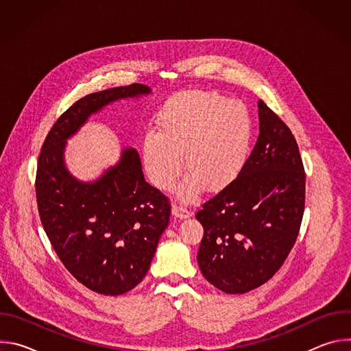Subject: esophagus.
I'll return each mask as SVG.
<instances>
[{"instance_id": "1", "label": "esophagus", "mask_w": 351, "mask_h": 351, "mask_svg": "<svg viewBox=\"0 0 351 351\" xmlns=\"http://www.w3.org/2000/svg\"><path fill=\"white\" fill-rule=\"evenodd\" d=\"M191 210H189L187 207L182 206V204H175L172 207V215L178 219H184V218H189L191 215Z\"/></svg>"}]
</instances>
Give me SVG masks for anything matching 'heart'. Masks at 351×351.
<instances>
[{
    "label": "heart",
    "instance_id": "b5f03b06",
    "mask_svg": "<svg viewBox=\"0 0 351 351\" xmlns=\"http://www.w3.org/2000/svg\"><path fill=\"white\" fill-rule=\"evenodd\" d=\"M158 132L143 141V162L152 182L171 189L183 157L189 173L182 195L193 198L199 186L217 191L229 186L244 169L254 138V118L245 103L218 91H183L165 103Z\"/></svg>",
    "mask_w": 351,
    "mask_h": 351
}]
</instances>
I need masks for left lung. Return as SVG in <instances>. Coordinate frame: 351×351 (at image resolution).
I'll return each mask as SVG.
<instances>
[{"instance_id":"obj_1","label":"left lung","mask_w":351,"mask_h":351,"mask_svg":"<svg viewBox=\"0 0 351 351\" xmlns=\"http://www.w3.org/2000/svg\"><path fill=\"white\" fill-rule=\"evenodd\" d=\"M260 134L241 173L195 214L204 228L197 261L217 289L239 294L269 280L302 225L306 173L290 129L258 101Z\"/></svg>"}]
</instances>
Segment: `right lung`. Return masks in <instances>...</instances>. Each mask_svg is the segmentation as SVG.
Returning a JSON list of instances; mask_svg holds the SVG:
<instances>
[{"instance_id": "right-lung-1", "label": "right lung", "mask_w": 351, "mask_h": 351, "mask_svg": "<svg viewBox=\"0 0 351 351\" xmlns=\"http://www.w3.org/2000/svg\"><path fill=\"white\" fill-rule=\"evenodd\" d=\"M148 94L152 88L134 83L83 97L60 117L38 156L36 197L43 228L65 268L99 294L119 295L143 280L171 206L144 180L133 147L122 148L119 161L88 182L69 172L65 148L91 115Z\"/></svg>"}]
</instances>
